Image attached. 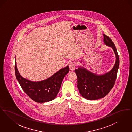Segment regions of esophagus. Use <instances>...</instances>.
Here are the masks:
<instances>
[{"mask_svg": "<svg viewBox=\"0 0 132 132\" xmlns=\"http://www.w3.org/2000/svg\"><path fill=\"white\" fill-rule=\"evenodd\" d=\"M76 63L74 62H71L69 64V68L72 71L74 70L76 68Z\"/></svg>", "mask_w": 132, "mask_h": 132, "instance_id": "1", "label": "esophagus"}]
</instances>
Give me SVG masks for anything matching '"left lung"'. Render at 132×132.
<instances>
[{
	"label": "left lung",
	"instance_id": "left-lung-1",
	"mask_svg": "<svg viewBox=\"0 0 132 132\" xmlns=\"http://www.w3.org/2000/svg\"><path fill=\"white\" fill-rule=\"evenodd\" d=\"M104 42L112 47L116 55V62L112 69L103 75H96L84 68L75 70L77 79V87L80 94L88 100H95L105 97L113 88L116 80L119 66V57L112 39L103 34Z\"/></svg>",
	"mask_w": 132,
	"mask_h": 132
}]
</instances>
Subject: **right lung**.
Masks as SVG:
<instances>
[{
    "instance_id": "1",
    "label": "right lung",
    "mask_w": 132,
    "mask_h": 132,
    "mask_svg": "<svg viewBox=\"0 0 132 132\" xmlns=\"http://www.w3.org/2000/svg\"><path fill=\"white\" fill-rule=\"evenodd\" d=\"M15 71L17 80L26 94L33 101L42 103L52 101L56 97L64 77L69 72V67L67 66L47 79L38 82L27 80L20 75L16 62Z\"/></svg>"
}]
</instances>
